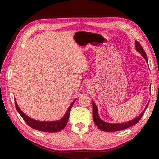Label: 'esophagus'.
Returning a JSON list of instances; mask_svg holds the SVG:
<instances>
[{
    "label": "esophagus",
    "mask_w": 159,
    "mask_h": 159,
    "mask_svg": "<svg viewBox=\"0 0 159 159\" xmlns=\"http://www.w3.org/2000/svg\"><path fill=\"white\" fill-rule=\"evenodd\" d=\"M85 86H86V87H87V88H89V85H86Z\"/></svg>",
    "instance_id": "34e87169"
}]
</instances>
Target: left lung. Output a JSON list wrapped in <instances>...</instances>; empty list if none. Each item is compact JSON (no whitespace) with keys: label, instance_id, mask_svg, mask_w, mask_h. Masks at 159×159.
<instances>
[{"label":"left lung","instance_id":"1","mask_svg":"<svg viewBox=\"0 0 159 159\" xmlns=\"http://www.w3.org/2000/svg\"><path fill=\"white\" fill-rule=\"evenodd\" d=\"M135 49L136 50L140 53L141 54V56L145 59L147 63L148 64V60L147 57V55L146 53L145 52V50H143V48H142L141 45L139 44V43L135 40ZM149 104V102H148V103L147 104L146 107L144 109L143 111L137 116L135 119H132L131 121L125 122V123H107L103 121V120L101 119V118L99 116L98 114V107L96 106L95 103L93 102V101H92V105H93V121L95 123L97 127L102 131H105V132H114V131H121V130L127 129L130 127H131L133 125H134V124L137 123L139 120H140L143 116V115L145 112V109L147 108L148 105Z\"/></svg>","mask_w":159,"mask_h":159}]
</instances>
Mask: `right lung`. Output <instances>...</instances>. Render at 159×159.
I'll use <instances>...</instances> for the list:
<instances>
[{
	"mask_svg": "<svg viewBox=\"0 0 159 159\" xmlns=\"http://www.w3.org/2000/svg\"><path fill=\"white\" fill-rule=\"evenodd\" d=\"M75 101H73L71 105H70L69 108L67 110L66 113L64 115V117H62L61 119L58 120V121H37L34 119H32L29 117L26 114L24 113L21 109L19 108L18 105L16 103V102L15 100V105H16V109L17 111L21 115V117L25 120V121L28 124V126H30L31 128L38 130V131H44V132H48V133H56L58 132L61 130L63 129L66 125L68 123L69 117H70V111L72 107V105L74 103Z\"/></svg>",
	"mask_w": 159,
	"mask_h": 159,
	"instance_id": "obj_1",
	"label": "right lung"
}]
</instances>
